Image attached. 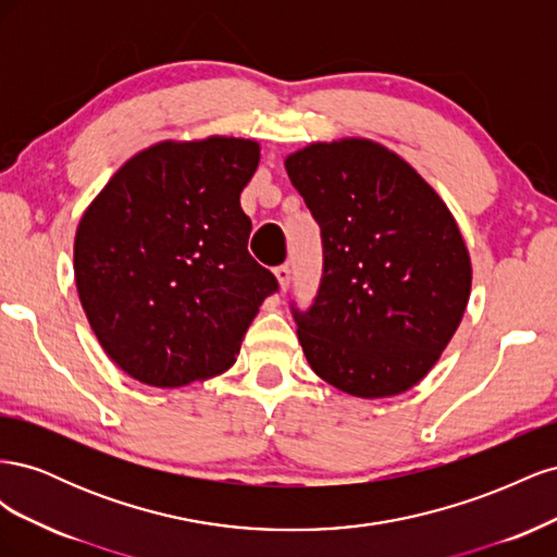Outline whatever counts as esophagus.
Masks as SVG:
<instances>
[{
	"instance_id": "34e87169",
	"label": "esophagus",
	"mask_w": 557,
	"mask_h": 557,
	"mask_svg": "<svg viewBox=\"0 0 557 557\" xmlns=\"http://www.w3.org/2000/svg\"><path fill=\"white\" fill-rule=\"evenodd\" d=\"M274 274H276L281 293L288 290V285H290V267H288V264H281V267L274 269Z\"/></svg>"
}]
</instances>
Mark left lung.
<instances>
[{"mask_svg":"<svg viewBox=\"0 0 557 557\" xmlns=\"http://www.w3.org/2000/svg\"><path fill=\"white\" fill-rule=\"evenodd\" d=\"M323 239V278L293 307L313 372L362 399L407 393L440 360L471 290V260L444 199L369 139L318 141L285 158Z\"/></svg>","mask_w":557,"mask_h":557,"instance_id":"left-lung-1","label":"left lung"}]
</instances>
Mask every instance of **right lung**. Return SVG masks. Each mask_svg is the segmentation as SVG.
<instances>
[{"label": "right lung", "instance_id": "1", "mask_svg": "<svg viewBox=\"0 0 557 557\" xmlns=\"http://www.w3.org/2000/svg\"><path fill=\"white\" fill-rule=\"evenodd\" d=\"M260 144L160 141L129 158L83 213L78 299L107 356L139 383L223 374L276 276L248 252L239 195Z\"/></svg>", "mask_w": 557, "mask_h": 557}]
</instances>
